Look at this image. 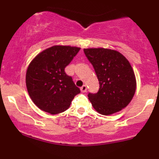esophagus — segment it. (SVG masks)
<instances>
[{"label": "esophagus", "mask_w": 159, "mask_h": 159, "mask_svg": "<svg viewBox=\"0 0 159 159\" xmlns=\"http://www.w3.org/2000/svg\"><path fill=\"white\" fill-rule=\"evenodd\" d=\"M81 91L82 93H85L87 91V86L86 85H83L81 87Z\"/></svg>", "instance_id": "esophagus-1"}]
</instances>
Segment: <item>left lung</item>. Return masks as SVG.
<instances>
[{"label":"left lung","instance_id":"left-lung-1","mask_svg":"<svg viewBox=\"0 0 159 159\" xmlns=\"http://www.w3.org/2000/svg\"><path fill=\"white\" fill-rule=\"evenodd\" d=\"M84 52L99 81L97 93L88 94L92 106L105 116L120 111L130 103L136 90L135 75L129 61L112 49L90 48Z\"/></svg>","mask_w":159,"mask_h":159}]
</instances>
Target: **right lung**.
Listing matches in <instances>:
<instances>
[{"label":"right lung","mask_w":159,"mask_h":159,"mask_svg":"<svg viewBox=\"0 0 159 159\" xmlns=\"http://www.w3.org/2000/svg\"><path fill=\"white\" fill-rule=\"evenodd\" d=\"M80 49L54 45L39 53L30 63L26 72L27 92L40 110L51 114L63 112L80 93L64 71Z\"/></svg>","instance_id":"add662e5"}]
</instances>
